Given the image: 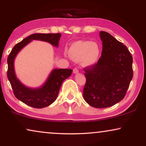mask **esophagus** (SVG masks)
Returning a JSON list of instances; mask_svg holds the SVG:
<instances>
[{
    "label": "esophagus",
    "instance_id": "esophagus-1",
    "mask_svg": "<svg viewBox=\"0 0 146 146\" xmlns=\"http://www.w3.org/2000/svg\"><path fill=\"white\" fill-rule=\"evenodd\" d=\"M73 72H74V74L78 73V70L76 68H74V70H73Z\"/></svg>",
    "mask_w": 146,
    "mask_h": 146
}]
</instances>
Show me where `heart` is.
<instances>
[{
  "instance_id": "heart-1",
  "label": "heart",
  "mask_w": 146,
  "mask_h": 146,
  "mask_svg": "<svg viewBox=\"0 0 146 146\" xmlns=\"http://www.w3.org/2000/svg\"><path fill=\"white\" fill-rule=\"evenodd\" d=\"M100 48L96 42L77 41L72 44L69 50V55L74 60H82V65L91 66L98 60Z\"/></svg>"
}]
</instances>
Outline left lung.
<instances>
[{"label": "left lung", "mask_w": 146, "mask_h": 146, "mask_svg": "<svg viewBox=\"0 0 146 146\" xmlns=\"http://www.w3.org/2000/svg\"><path fill=\"white\" fill-rule=\"evenodd\" d=\"M100 36L101 56L84 69V98L96 108L112 106L123 100L133 78V58L127 47L106 32H100Z\"/></svg>", "instance_id": "1"}]
</instances>
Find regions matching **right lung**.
Returning a JSON list of instances; mask_svg holds the SVG:
<instances>
[{
	"mask_svg": "<svg viewBox=\"0 0 146 146\" xmlns=\"http://www.w3.org/2000/svg\"><path fill=\"white\" fill-rule=\"evenodd\" d=\"M60 37V33L33 34L17 44L8 56L7 77L11 84L14 94L17 99L29 106L35 108H42L52 104L57 98L63 81L72 74V70H53L46 82L41 87L38 88H30L23 84L16 76L14 68V61L16 56L23 47L33 40L47 42L58 47Z\"/></svg>",
	"mask_w": 146,
	"mask_h": 146,
	"instance_id": "obj_1",
	"label": "right lung"
}]
</instances>
